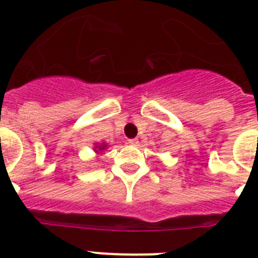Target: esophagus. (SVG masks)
<instances>
[{
  "mask_svg": "<svg viewBox=\"0 0 258 258\" xmlns=\"http://www.w3.org/2000/svg\"><path fill=\"white\" fill-rule=\"evenodd\" d=\"M127 143H129V145L137 146V145H138V143H140V141L137 140V138H133V140H127Z\"/></svg>",
  "mask_w": 258,
  "mask_h": 258,
  "instance_id": "1",
  "label": "esophagus"
}]
</instances>
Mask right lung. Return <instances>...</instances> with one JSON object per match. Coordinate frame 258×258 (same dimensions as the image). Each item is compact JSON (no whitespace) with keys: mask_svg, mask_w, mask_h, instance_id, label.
Wrapping results in <instances>:
<instances>
[{"mask_svg":"<svg viewBox=\"0 0 258 258\" xmlns=\"http://www.w3.org/2000/svg\"><path fill=\"white\" fill-rule=\"evenodd\" d=\"M104 147H106V145H102V146H99V147H98V149H99V150H103Z\"/></svg>","mask_w":258,"mask_h":258,"instance_id":"right-lung-1","label":"right lung"}]
</instances>
